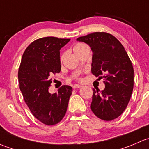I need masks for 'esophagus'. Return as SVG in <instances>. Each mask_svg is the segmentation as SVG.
<instances>
[{
  "mask_svg": "<svg viewBox=\"0 0 149 149\" xmlns=\"http://www.w3.org/2000/svg\"><path fill=\"white\" fill-rule=\"evenodd\" d=\"M82 86L81 85H79V84H74L73 86V88H81Z\"/></svg>",
  "mask_w": 149,
  "mask_h": 149,
  "instance_id": "1",
  "label": "esophagus"
}]
</instances>
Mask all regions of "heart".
Wrapping results in <instances>:
<instances>
[{"label": "heart", "instance_id": "b5f03b06", "mask_svg": "<svg viewBox=\"0 0 149 149\" xmlns=\"http://www.w3.org/2000/svg\"><path fill=\"white\" fill-rule=\"evenodd\" d=\"M88 49V47L85 44V43L83 42H78L76 43L73 46V50L78 56H80L82 53H84L86 50ZM64 56H65V54L63 53L62 55H61V61H62L63 60ZM73 79H80V73H78L76 76H75L74 77H73Z\"/></svg>", "mask_w": 149, "mask_h": 149}]
</instances>
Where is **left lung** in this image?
Returning a JSON list of instances; mask_svg holds the SVG:
<instances>
[{
  "instance_id": "1",
  "label": "left lung",
  "mask_w": 149,
  "mask_h": 149,
  "mask_svg": "<svg viewBox=\"0 0 149 149\" xmlns=\"http://www.w3.org/2000/svg\"><path fill=\"white\" fill-rule=\"evenodd\" d=\"M91 47V73L104 79L105 88H93L91 111L100 119H116L127 107L133 89V67L120 42L109 33L93 32L77 38Z\"/></svg>"
}]
</instances>
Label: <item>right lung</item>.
Returning <instances> with one entry per match:
<instances>
[{
  "label": "right lung",
  "mask_w": 149,
  "mask_h": 149,
  "mask_svg": "<svg viewBox=\"0 0 149 149\" xmlns=\"http://www.w3.org/2000/svg\"><path fill=\"white\" fill-rule=\"evenodd\" d=\"M70 39H37L25 49L18 72L19 88L32 115L43 124L54 125L65 116L73 88L62 86L58 92L48 91L51 76L61 72L60 49Z\"/></svg>",
  "instance_id": "1"
}]
</instances>
